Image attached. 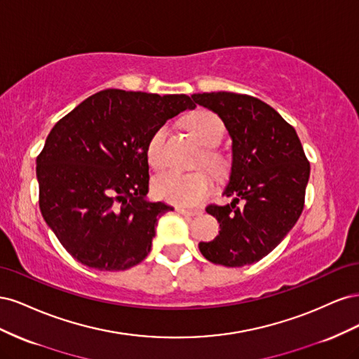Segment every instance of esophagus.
<instances>
[{"instance_id":"1","label":"esophagus","mask_w":359,"mask_h":359,"mask_svg":"<svg viewBox=\"0 0 359 359\" xmlns=\"http://www.w3.org/2000/svg\"><path fill=\"white\" fill-rule=\"evenodd\" d=\"M177 212L181 215H187V217H194V215H199L201 211L198 210H187V208H182V206H177Z\"/></svg>"}]
</instances>
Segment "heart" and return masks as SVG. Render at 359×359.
I'll use <instances>...</instances> for the list:
<instances>
[{
  "label": "heart",
  "mask_w": 359,
  "mask_h": 359,
  "mask_svg": "<svg viewBox=\"0 0 359 359\" xmlns=\"http://www.w3.org/2000/svg\"><path fill=\"white\" fill-rule=\"evenodd\" d=\"M187 126L193 135L198 137L199 142L205 148H208L203 153L205 165L217 173L223 172L226 168L224 158L219 153H215L214 149H210L219 145L224 135V124L222 118L208 109H198L189 116ZM168 133L169 126L161 124L148 139L147 158L151 168L160 169L165 166V142ZM211 186V178L203 170L189 173L165 170L153 180V193L158 199L170 203L196 205L208 196Z\"/></svg>",
  "instance_id": "heart-1"
}]
</instances>
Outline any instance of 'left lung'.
<instances>
[{
  "label": "left lung",
  "mask_w": 359,
  "mask_h": 359,
  "mask_svg": "<svg viewBox=\"0 0 359 359\" xmlns=\"http://www.w3.org/2000/svg\"><path fill=\"white\" fill-rule=\"evenodd\" d=\"M191 99L222 118L232 139V166L223 191L231 203L210 205L220 223L201 253L217 265L255 264L283 241L304 208L310 163L290 124L252 95L202 93Z\"/></svg>",
  "instance_id": "obj_1"
}]
</instances>
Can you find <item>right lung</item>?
I'll use <instances>...</instances> for the list:
<instances>
[{
    "label": "right lung",
    "instance_id": "1",
    "mask_svg": "<svg viewBox=\"0 0 359 359\" xmlns=\"http://www.w3.org/2000/svg\"><path fill=\"white\" fill-rule=\"evenodd\" d=\"M196 104L186 94L103 90L53 126L37 157L39 205L82 265L124 271L148 256L160 217L151 202L147 144L154 130Z\"/></svg>",
    "mask_w": 359,
    "mask_h": 359
}]
</instances>
